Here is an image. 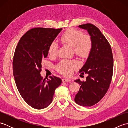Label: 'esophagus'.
Listing matches in <instances>:
<instances>
[{"mask_svg": "<svg viewBox=\"0 0 128 128\" xmlns=\"http://www.w3.org/2000/svg\"><path fill=\"white\" fill-rule=\"evenodd\" d=\"M62 82H70L71 80H70V79H68V78H64L62 79Z\"/></svg>", "mask_w": 128, "mask_h": 128, "instance_id": "esophagus-1", "label": "esophagus"}]
</instances>
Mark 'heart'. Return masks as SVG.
Returning a JSON list of instances; mask_svg holds the SVG:
<instances>
[{
  "mask_svg": "<svg viewBox=\"0 0 128 128\" xmlns=\"http://www.w3.org/2000/svg\"><path fill=\"white\" fill-rule=\"evenodd\" d=\"M62 42L74 47L75 53L82 58L88 56L92 48V42L91 37L84 35L82 32L74 29H70L66 31L62 37ZM59 46L56 41H53L49 47V53L51 56H56L58 53ZM80 66V62L77 60H64L58 66V71L62 74L69 75L74 70Z\"/></svg>",
  "mask_w": 128,
  "mask_h": 128,
  "instance_id": "obj_1",
  "label": "heart"
}]
</instances>
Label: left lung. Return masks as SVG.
<instances>
[{"label": "left lung", "instance_id": "8db88e82", "mask_svg": "<svg viewBox=\"0 0 128 128\" xmlns=\"http://www.w3.org/2000/svg\"><path fill=\"white\" fill-rule=\"evenodd\" d=\"M78 28L88 32L92 48L79 71L81 74L88 75L86 80H75L80 85L75 102L83 107H91L103 98L110 88L113 72V54L109 42L96 26L87 24Z\"/></svg>", "mask_w": 128, "mask_h": 128}]
</instances>
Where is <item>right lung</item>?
I'll return each instance as SVG.
<instances>
[{
  "label": "right lung",
  "instance_id": "right-lung-1",
  "mask_svg": "<svg viewBox=\"0 0 128 128\" xmlns=\"http://www.w3.org/2000/svg\"><path fill=\"white\" fill-rule=\"evenodd\" d=\"M62 28H34L21 37L13 59V74L19 93L32 108L42 110L52 102L56 89L62 81L56 76L43 79L40 75L43 59Z\"/></svg>",
  "mask_w": 128,
  "mask_h": 128
}]
</instances>
